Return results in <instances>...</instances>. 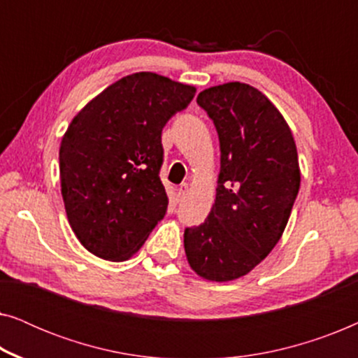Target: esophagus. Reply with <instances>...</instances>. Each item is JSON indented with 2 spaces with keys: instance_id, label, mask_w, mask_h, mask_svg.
Masks as SVG:
<instances>
[{
  "instance_id": "34e87169",
  "label": "esophagus",
  "mask_w": 358,
  "mask_h": 358,
  "mask_svg": "<svg viewBox=\"0 0 358 358\" xmlns=\"http://www.w3.org/2000/svg\"><path fill=\"white\" fill-rule=\"evenodd\" d=\"M187 194H189V185L187 184H180L179 189H178V197L184 199Z\"/></svg>"
}]
</instances>
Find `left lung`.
<instances>
[{"instance_id": "left-lung-1", "label": "left lung", "mask_w": 358, "mask_h": 358, "mask_svg": "<svg viewBox=\"0 0 358 358\" xmlns=\"http://www.w3.org/2000/svg\"><path fill=\"white\" fill-rule=\"evenodd\" d=\"M197 104L213 120L222 155L215 203L200 227L185 228V256L205 280H236L282 238L300 190L296 145L277 107L244 83L208 87Z\"/></svg>"}]
</instances>
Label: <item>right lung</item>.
Here are the masks:
<instances>
[{"mask_svg": "<svg viewBox=\"0 0 358 358\" xmlns=\"http://www.w3.org/2000/svg\"><path fill=\"white\" fill-rule=\"evenodd\" d=\"M195 87L150 71L124 76L75 115L60 145L68 222L87 251L127 261L168 210L161 131Z\"/></svg>", "mask_w": 358, "mask_h": 358, "instance_id": "add662e5", "label": "right lung"}]
</instances>
